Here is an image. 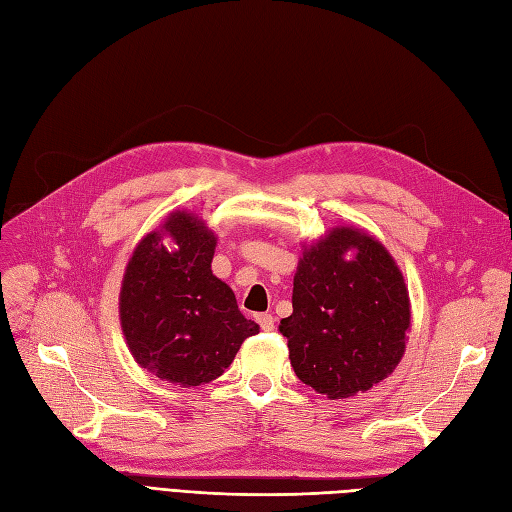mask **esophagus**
<instances>
[{
	"instance_id": "esophagus-1",
	"label": "esophagus",
	"mask_w": 512,
	"mask_h": 512,
	"mask_svg": "<svg viewBox=\"0 0 512 512\" xmlns=\"http://www.w3.org/2000/svg\"><path fill=\"white\" fill-rule=\"evenodd\" d=\"M256 321H258V325H260L262 331H271V329L275 327L271 314H256Z\"/></svg>"
}]
</instances>
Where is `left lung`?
Instances as JSON below:
<instances>
[{
	"label": "left lung",
	"mask_w": 512,
	"mask_h": 512,
	"mask_svg": "<svg viewBox=\"0 0 512 512\" xmlns=\"http://www.w3.org/2000/svg\"><path fill=\"white\" fill-rule=\"evenodd\" d=\"M411 301L385 245L336 226L303 252L293 314L280 321L295 375L327 398H351L390 377L405 355Z\"/></svg>",
	"instance_id": "8db88e82"
}]
</instances>
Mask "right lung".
Listing matches in <instances>:
<instances>
[{"mask_svg": "<svg viewBox=\"0 0 512 512\" xmlns=\"http://www.w3.org/2000/svg\"><path fill=\"white\" fill-rule=\"evenodd\" d=\"M217 234L191 211H172L135 245L118 312L133 359L155 377L196 388L224 375L245 338L258 334L232 288L213 275Z\"/></svg>", "mask_w": 512, "mask_h": 512, "instance_id": "obj_1", "label": "right lung"}]
</instances>
